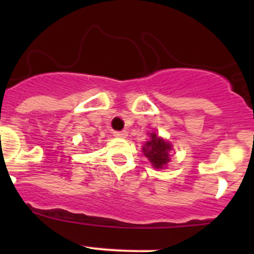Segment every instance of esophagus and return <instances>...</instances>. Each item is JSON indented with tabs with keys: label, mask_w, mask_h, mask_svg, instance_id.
Masks as SVG:
<instances>
[{
	"label": "esophagus",
	"mask_w": 254,
	"mask_h": 254,
	"mask_svg": "<svg viewBox=\"0 0 254 254\" xmlns=\"http://www.w3.org/2000/svg\"><path fill=\"white\" fill-rule=\"evenodd\" d=\"M114 136L115 137H127V131H114Z\"/></svg>",
	"instance_id": "1"
}]
</instances>
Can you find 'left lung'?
I'll return each mask as SVG.
<instances>
[{
    "instance_id": "obj_1",
    "label": "left lung",
    "mask_w": 254,
    "mask_h": 254,
    "mask_svg": "<svg viewBox=\"0 0 254 254\" xmlns=\"http://www.w3.org/2000/svg\"><path fill=\"white\" fill-rule=\"evenodd\" d=\"M150 140L146 141L142 147V152L150 160L155 168H163L170 162V151L172 150V145L163 140L155 132H151Z\"/></svg>"
}]
</instances>
